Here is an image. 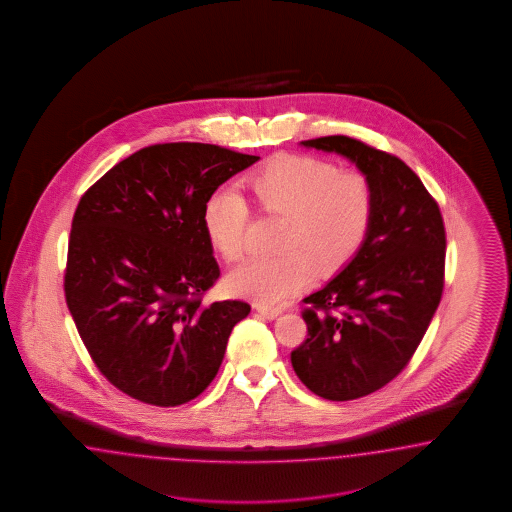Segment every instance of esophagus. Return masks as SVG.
Instances as JSON below:
<instances>
[{
	"label": "esophagus",
	"mask_w": 512,
	"mask_h": 512,
	"mask_svg": "<svg viewBox=\"0 0 512 512\" xmlns=\"http://www.w3.org/2000/svg\"><path fill=\"white\" fill-rule=\"evenodd\" d=\"M255 310H257V313H259L261 317L270 319V321L279 317V313H281V311L276 310V308H266V306H255Z\"/></svg>",
	"instance_id": "34e87169"
}]
</instances>
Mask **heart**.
I'll return each instance as SVG.
<instances>
[{
  "instance_id": "heart-1",
  "label": "heart",
  "mask_w": 512,
  "mask_h": 512,
  "mask_svg": "<svg viewBox=\"0 0 512 512\" xmlns=\"http://www.w3.org/2000/svg\"><path fill=\"white\" fill-rule=\"evenodd\" d=\"M257 206L285 216L281 253L253 255L227 276L229 291L266 306L295 295L319 274H334L357 257L375 214L368 176L315 155L281 154L249 172L244 180ZM249 206L233 189H219L202 206L208 244L225 261L246 248Z\"/></svg>"
}]
</instances>
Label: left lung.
<instances>
[{
  "label": "left lung",
  "mask_w": 512,
  "mask_h": 512,
  "mask_svg": "<svg viewBox=\"0 0 512 512\" xmlns=\"http://www.w3.org/2000/svg\"><path fill=\"white\" fill-rule=\"evenodd\" d=\"M300 144L349 159L375 193L364 246L304 298L308 338L291 353L313 394L357 400L402 372L424 338L443 293L445 225L419 176L396 155L343 135Z\"/></svg>",
  "instance_id": "left-lung-1"
}]
</instances>
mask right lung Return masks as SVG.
I'll return each mask as SVG.
<instances>
[{"instance_id":"add662e5","label":"right lung","mask_w":512,"mask_h":512,"mask_svg":"<svg viewBox=\"0 0 512 512\" xmlns=\"http://www.w3.org/2000/svg\"><path fill=\"white\" fill-rule=\"evenodd\" d=\"M261 157L201 144L142 148L78 202L65 300L99 372L157 407L197 398L225 357L249 304H202L219 278L202 229L217 187Z\"/></svg>"}]
</instances>
